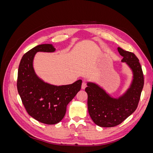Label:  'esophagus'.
<instances>
[{
	"label": "esophagus",
	"mask_w": 153,
	"mask_h": 153,
	"mask_svg": "<svg viewBox=\"0 0 153 153\" xmlns=\"http://www.w3.org/2000/svg\"><path fill=\"white\" fill-rule=\"evenodd\" d=\"M86 87H87L86 83L84 82H82V89H84Z\"/></svg>",
	"instance_id": "1"
}]
</instances>
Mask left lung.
<instances>
[{
	"instance_id": "1",
	"label": "left lung",
	"mask_w": 153,
	"mask_h": 153,
	"mask_svg": "<svg viewBox=\"0 0 153 153\" xmlns=\"http://www.w3.org/2000/svg\"><path fill=\"white\" fill-rule=\"evenodd\" d=\"M119 54L132 72L129 87L118 98H114L96 83L87 82V108L90 117L98 126H117L135 112L143 87V75L138 58L133 53L117 48Z\"/></svg>"
}]
</instances>
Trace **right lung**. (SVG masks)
Returning a JSON list of instances; mask_svg holds the SVG:
<instances>
[{
	"mask_svg": "<svg viewBox=\"0 0 153 153\" xmlns=\"http://www.w3.org/2000/svg\"><path fill=\"white\" fill-rule=\"evenodd\" d=\"M52 44L39 45L22 57L18 70L17 89L27 113L37 121L55 124L64 118L68 103L81 89L82 80L72 84L55 85L45 82L34 71L33 61L39 52H54Z\"/></svg>",
	"mask_w": 153,
	"mask_h": 153,
	"instance_id": "right-lung-1",
	"label": "right lung"
}]
</instances>
